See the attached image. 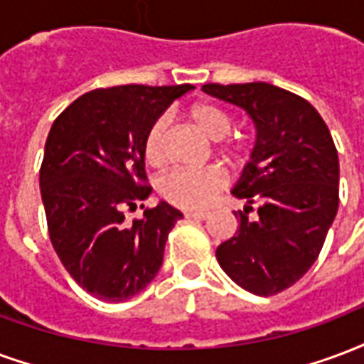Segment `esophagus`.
I'll return each mask as SVG.
<instances>
[{
	"mask_svg": "<svg viewBox=\"0 0 364 364\" xmlns=\"http://www.w3.org/2000/svg\"><path fill=\"white\" fill-rule=\"evenodd\" d=\"M185 218H191V220H206L208 212H193V210H189V212H185Z\"/></svg>",
	"mask_w": 364,
	"mask_h": 364,
	"instance_id": "34e87169",
	"label": "esophagus"
}]
</instances>
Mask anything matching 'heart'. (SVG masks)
I'll use <instances>...</instances> for the list:
<instances>
[{
	"instance_id": "b5f03b06",
	"label": "heart",
	"mask_w": 364,
	"mask_h": 364,
	"mask_svg": "<svg viewBox=\"0 0 364 364\" xmlns=\"http://www.w3.org/2000/svg\"><path fill=\"white\" fill-rule=\"evenodd\" d=\"M191 123L210 141H222L231 129V117L223 107L200 102L191 107ZM168 127L169 119L161 115L148 129L144 139V158L150 166H161L168 156ZM223 154L230 160L239 161L247 156V144L243 139H230L223 144ZM225 179L214 168L206 169H171L158 181V191L164 200L177 208L198 210L208 206L218 193L223 189Z\"/></svg>"
}]
</instances>
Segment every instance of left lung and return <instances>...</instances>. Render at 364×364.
Wrapping results in <instances>:
<instances>
[{
    "label": "left lung",
    "instance_id": "1",
    "mask_svg": "<svg viewBox=\"0 0 364 364\" xmlns=\"http://www.w3.org/2000/svg\"><path fill=\"white\" fill-rule=\"evenodd\" d=\"M203 90L243 107L257 127L250 161L231 191L247 206L235 212L237 233L216 258L239 287L270 297L318 258L340 204L338 150L318 112L289 90L268 82H210Z\"/></svg>",
    "mask_w": 364,
    "mask_h": 364
}]
</instances>
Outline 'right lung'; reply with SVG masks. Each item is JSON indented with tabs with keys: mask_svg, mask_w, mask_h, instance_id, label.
Instances as JSON below:
<instances>
[{
	"mask_svg": "<svg viewBox=\"0 0 364 364\" xmlns=\"http://www.w3.org/2000/svg\"><path fill=\"white\" fill-rule=\"evenodd\" d=\"M193 85H123L82 94L53 121L40 168L50 241L71 278L107 303L141 293L160 270L183 214L161 200L129 222L150 195L144 139Z\"/></svg>",
	"mask_w": 364,
	"mask_h": 364,
	"instance_id": "1",
	"label": "right lung"
}]
</instances>
